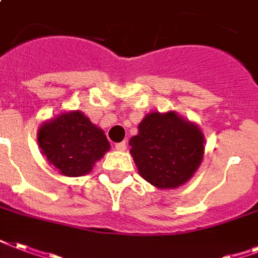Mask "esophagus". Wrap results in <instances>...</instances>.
I'll return each instance as SVG.
<instances>
[{
  "label": "esophagus",
  "instance_id": "34e87169",
  "mask_svg": "<svg viewBox=\"0 0 258 258\" xmlns=\"http://www.w3.org/2000/svg\"><path fill=\"white\" fill-rule=\"evenodd\" d=\"M114 149L119 150V152H124L127 149V145H125V142H120V144L114 145Z\"/></svg>",
  "mask_w": 258,
  "mask_h": 258
}]
</instances>
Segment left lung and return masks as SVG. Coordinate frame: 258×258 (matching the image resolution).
Masks as SVG:
<instances>
[{"label": "left lung", "mask_w": 258, "mask_h": 258, "mask_svg": "<svg viewBox=\"0 0 258 258\" xmlns=\"http://www.w3.org/2000/svg\"><path fill=\"white\" fill-rule=\"evenodd\" d=\"M128 145L139 175L157 188H177L188 182L205 153L201 128L175 110L146 114Z\"/></svg>", "instance_id": "obj_1"}]
</instances>
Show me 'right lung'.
I'll return each mask as SVG.
<instances>
[{
  "label": "right lung",
  "instance_id": "right-lung-1",
  "mask_svg": "<svg viewBox=\"0 0 258 258\" xmlns=\"http://www.w3.org/2000/svg\"><path fill=\"white\" fill-rule=\"evenodd\" d=\"M37 138L49 164L70 177L90 173L110 149L104 131L81 110H66L43 121Z\"/></svg>",
  "mask_w": 258,
  "mask_h": 258
}]
</instances>
